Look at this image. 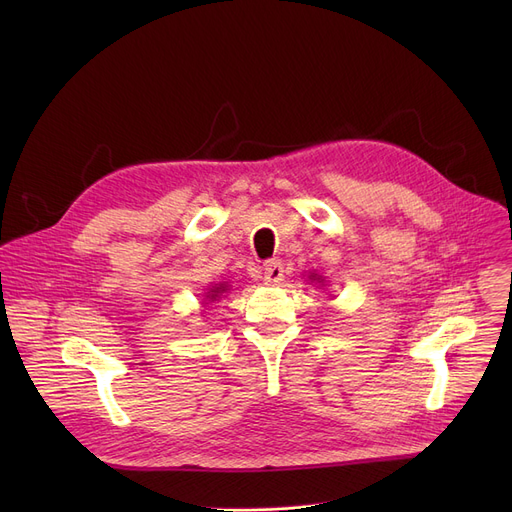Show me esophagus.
I'll return each instance as SVG.
<instances>
[{
    "instance_id": "1",
    "label": "esophagus",
    "mask_w": 512,
    "mask_h": 512,
    "mask_svg": "<svg viewBox=\"0 0 512 512\" xmlns=\"http://www.w3.org/2000/svg\"><path fill=\"white\" fill-rule=\"evenodd\" d=\"M263 280L267 284H280L284 280V265L282 261L274 259V261H267L263 267Z\"/></svg>"
}]
</instances>
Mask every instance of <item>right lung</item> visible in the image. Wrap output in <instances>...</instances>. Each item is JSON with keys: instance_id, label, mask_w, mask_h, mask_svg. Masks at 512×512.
I'll return each instance as SVG.
<instances>
[{"instance_id": "1", "label": "right lung", "mask_w": 512, "mask_h": 512, "mask_svg": "<svg viewBox=\"0 0 512 512\" xmlns=\"http://www.w3.org/2000/svg\"><path fill=\"white\" fill-rule=\"evenodd\" d=\"M222 292H226V286H220V288H218V286H215V288L211 290V294H207V297H209L211 301H215V299H218V297H220V294H222Z\"/></svg>"}]
</instances>
